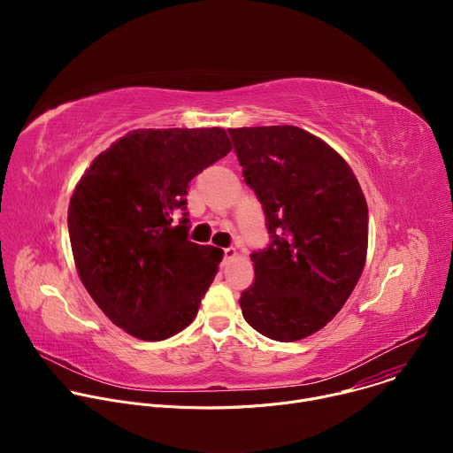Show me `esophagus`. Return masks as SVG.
<instances>
[{
	"label": "esophagus",
	"instance_id": "esophagus-1",
	"mask_svg": "<svg viewBox=\"0 0 453 453\" xmlns=\"http://www.w3.org/2000/svg\"><path fill=\"white\" fill-rule=\"evenodd\" d=\"M236 249L234 247H227V249H224V257H226V260H234V257H236Z\"/></svg>",
	"mask_w": 453,
	"mask_h": 453
}]
</instances>
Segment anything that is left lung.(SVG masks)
<instances>
[{
  "label": "left lung",
  "instance_id": "1",
  "mask_svg": "<svg viewBox=\"0 0 453 453\" xmlns=\"http://www.w3.org/2000/svg\"><path fill=\"white\" fill-rule=\"evenodd\" d=\"M227 131L273 236L250 256L254 281L240 297L243 319L273 341H301L328 325L360 280L365 197L344 157L299 127Z\"/></svg>",
  "mask_w": 453,
  "mask_h": 453
}]
</instances>
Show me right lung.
I'll return each mask as SVG.
<instances>
[{"label": "right lung", "instance_id": "add662e5", "mask_svg": "<svg viewBox=\"0 0 453 453\" xmlns=\"http://www.w3.org/2000/svg\"><path fill=\"white\" fill-rule=\"evenodd\" d=\"M233 145L220 127L138 128L75 186L68 229L79 278L112 325L156 342L196 319L222 249L188 240V182ZM182 211L185 219L173 224Z\"/></svg>", "mask_w": 453, "mask_h": 453}]
</instances>
